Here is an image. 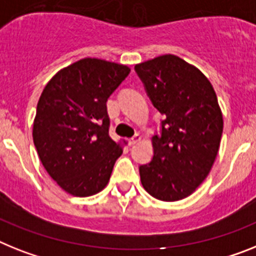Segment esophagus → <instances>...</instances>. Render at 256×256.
Here are the masks:
<instances>
[{
    "instance_id": "1",
    "label": "esophagus",
    "mask_w": 256,
    "mask_h": 256,
    "mask_svg": "<svg viewBox=\"0 0 256 256\" xmlns=\"http://www.w3.org/2000/svg\"><path fill=\"white\" fill-rule=\"evenodd\" d=\"M140 140H141V136H140L138 133H136V134H134V136H133L132 138L130 140V145H136V144Z\"/></svg>"
}]
</instances>
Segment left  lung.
Segmentation results:
<instances>
[{"label":"left lung","mask_w":256,"mask_h":256,"mask_svg":"<svg viewBox=\"0 0 256 256\" xmlns=\"http://www.w3.org/2000/svg\"><path fill=\"white\" fill-rule=\"evenodd\" d=\"M134 71L163 115L152 159L138 167L142 186L156 200H184L207 178L219 152L222 115L216 93L200 70L171 54Z\"/></svg>","instance_id":"1"}]
</instances>
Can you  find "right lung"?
Instances as JSON below:
<instances>
[{"mask_svg":"<svg viewBox=\"0 0 256 256\" xmlns=\"http://www.w3.org/2000/svg\"><path fill=\"white\" fill-rule=\"evenodd\" d=\"M130 72L126 66L85 58L60 70L41 93L34 146L50 178L72 196L101 192L123 152L108 134L106 102Z\"/></svg>","mask_w":256,"mask_h":256,"instance_id":"1","label":"right lung"}]
</instances>
